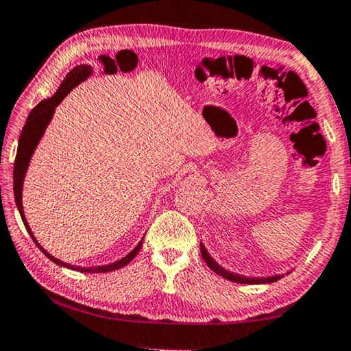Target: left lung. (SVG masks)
Listing matches in <instances>:
<instances>
[{"instance_id":"obj_1","label":"left lung","mask_w":351,"mask_h":351,"mask_svg":"<svg viewBox=\"0 0 351 351\" xmlns=\"http://www.w3.org/2000/svg\"><path fill=\"white\" fill-rule=\"evenodd\" d=\"M201 255H203V260L207 263V266L213 271L217 272L218 276H221L223 278H228V280L230 282H235V283H249V285H258V283H271V282H277L278 278H282L283 276H274V277H243V276H239V274H232V272L226 271L224 268H221L215 260H213L209 252L206 251L204 245H201Z\"/></svg>"}]
</instances>
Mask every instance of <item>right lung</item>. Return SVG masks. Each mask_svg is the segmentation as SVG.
I'll use <instances>...</instances> for the list:
<instances>
[{
  "instance_id": "obj_1",
  "label": "right lung",
  "mask_w": 351,
  "mask_h": 351,
  "mask_svg": "<svg viewBox=\"0 0 351 351\" xmlns=\"http://www.w3.org/2000/svg\"><path fill=\"white\" fill-rule=\"evenodd\" d=\"M90 74H91V68L88 66V64H80V66H75L73 71H69L66 77H64V80L62 82L60 88H58L54 96H52L51 99L41 100V102L37 106H35V108L31 112H29L27 121L25 123V127H23V130H21L20 141H19V150H16V158H15V164H14V195H15L16 207H19L21 219L26 226L29 235H31V239L34 240L35 245L38 246L40 251L43 252L47 258L52 260L57 265L64 266V268L80 271V272H110V271H116L119 268H122V266L128 265L130 261H132L136 257V255H138L139 249L142 246V241H144V240H141L139 245L136 246L132 252L125 255L123 258L114 261V263L106 265V266H97V268H94V266H91V268H80V266L64 263V261L52 257L49 252H46L45 249L38 245V241L35 240L32 230H31V228H29V224L26 221L25 212H23V203H21L23 181H25V175H26L29 161H31L35 147H37L38 141L41 139V136H43L47 123L51 122L52 114H54V111H56V106L60 104L64 97L68 96L73 88H75L80 82L85 80Z\"/></svg>"
}]
</instances>
